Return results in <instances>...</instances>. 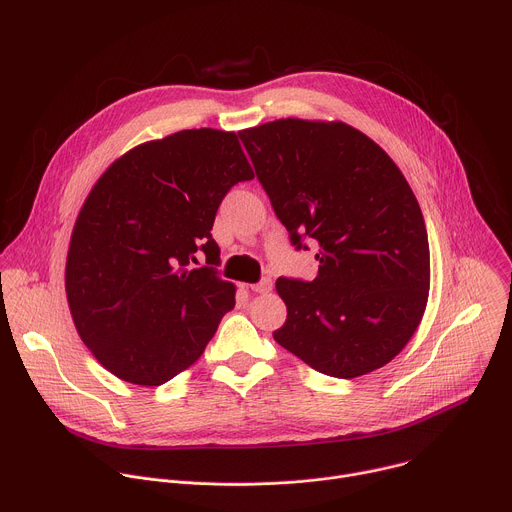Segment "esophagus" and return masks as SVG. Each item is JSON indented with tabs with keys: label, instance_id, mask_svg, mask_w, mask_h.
<instances>
[{
	"label": "esophagus",
	"instance_id": "esophagus-1",
	"mask_svg": "<svg viewBox=\"0 0 512 512\" xmlns=\"http://www.w3.org/2000/svg\"><path fill=\"white\" fill-rule=\"evenodd\" d=\"M271 287H273V281L269 277H263L259 283L249 285V289L253 291V294H267V291H271Z\"/></svg>",
	"mask_w": 512,
	"mask_h": 512
}]
</instances>
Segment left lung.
<instances>
[{
	"mask_svg": "<svg viewBox=\"0 0 512 512\" xmlns=\"http://www.w3.org/2000/svg\"><path fill=\"white\" fill-rule=\"evenodd\" d=\"M291 245L318 243L312 281L279 277L277 344L318 373L385 367L417 330L429 291L419 202L383 148L340 121L277 119L239 131Z\"/></svg>",
	"mask_w": 512,
	"mask_h": 512,
	"instance_id": "left-lung-1",
	"label": "left lung"
}]
</instances>
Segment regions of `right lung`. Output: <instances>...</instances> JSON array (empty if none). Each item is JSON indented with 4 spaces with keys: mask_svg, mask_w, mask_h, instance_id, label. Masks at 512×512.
<instances>
[{
    "mask_svg": "<svg viewBox=\"0 0 512 512\" xmlns=\"http://www.w3.org/2000/svg\"><path fill=\"white\" fill-rule=\"evenodd\" d=\"M245 180L253 170L237 133L202 127L137 145L93 186L64 285L79 336L115 377L145 387L174 379L235 308L210 229ZM198 252L202 268L193 267Z\"/></svg>",
    "mask_w": 512,
    "mask_h": 512,
    "instance_id": "obj_1",
    "label": "right lung"
}]
</instances>
